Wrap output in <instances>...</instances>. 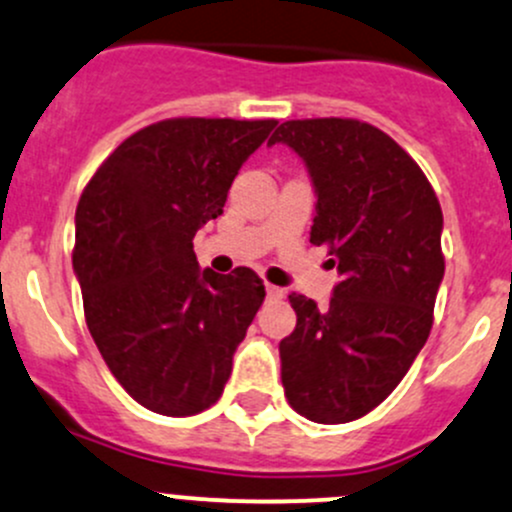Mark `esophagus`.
<instances>
[{"label": "esophagus", "instance_id": "1", "mask_svg": "<svg viewBox=\"0 0 512 512\" xmlns=\"http://www.w3.org/2000/svg\"><path fill=\"white\" fill-rule=\"evenodd\" d=\"M266 295H268V300H280L285 293L280 288H276V285H266Z\"/></svg>", "mask_w": 512, "mask_h": 512}]
</instances>
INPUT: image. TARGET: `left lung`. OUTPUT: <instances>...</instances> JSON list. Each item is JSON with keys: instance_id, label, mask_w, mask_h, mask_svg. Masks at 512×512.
I'll list each match as a JSON object with an SVG mask.
<instances>
[{"instance_id": "left-lung-1", "label": "left lung", "mask_w": 512, "mask_h": 512, "mask_svg": "<svg viewBox=\"0 0 512 512\" xmlns=\"http://www.w3.org/2000/svg\"><path fill=\"white\" fill-rule=\"evenodd\" d=\"M268 144L305 161L317 205L310 241L339 280L329 307L290 295L298 324L280 342L290 408L320 425L364 417L425 346L444 278L442 207L420 166L359 119H293Z\"/></svg>"}]
</instances>
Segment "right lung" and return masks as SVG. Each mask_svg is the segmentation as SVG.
I'll use <instances>...</instances> for the list:
<instances>
[{
  "mask_svg": "<svg viewBox=\"0 0 512 512\" xmlns=\"http://www.w3.org/2000/svg\"><path fill=\"white\" fill-rule=\"evenodd\" d=\"M276 119H163L122 141L82 190L73 268L104 364L168 417L214 405L266 298L251 268L200 271L192 239L222 214Z\"/></svg>",
  "mask_w": 512,
  "mask_h": 512,
  "instance_id": "obj_1",
  "label": "right lung"
}]
</instances>
